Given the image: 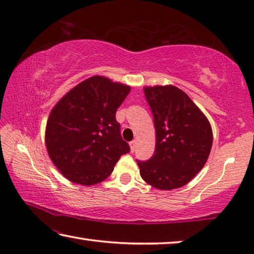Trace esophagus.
Listing matches in <instances>:
<instances>
[{
    "label": "esophagus",
    "instance_id": "esophagus-1",
    "mask_svg": "<svg viewBox=\"0 0 254 254\" xmlns=\"http://www.w3.org/2000/svg\"><path fill=\"white\" fill-rule=\"evenodd\" d=\"M135 144H136V141H135V140H133V141H131V142H130V148H131V152H133V151H134V149H135Z\"/></svg>",
    "mask_w": 254,
    "mask_h": 254
}]
</instances>
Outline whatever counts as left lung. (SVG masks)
I'll list each match as a JSON object with an SVG mask.
<instances>
[{"instance_id": "obj_1", "label": "left lung", "mask_w": 254, "mask_h": 254, "mask_svg": "<svg viewBox=\"0 0 254 254\" xmlns=\"http://www.w3.org/2000/svg\"><path fill=\"white\" fill-rule=\"evenodd\" d=\"M156 127V150L147 161L136 160L140 175L152 187H183L207 161L212 127L197 105L176 86L144 87Z\"/></svg>"}]
</instances>
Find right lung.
<instances>
[{"instance_id":"1","label":"right lung","mask_w":254,"mask_h":254,"mask_svg":"<svg viewBox=\"0 0 254 254\" xmlns=\"http://www.w3.org/2000/svg\"><path fill=\"white\" fill-rule=\"evenodd\" d=\"M128 93L130 86L93 76L56 104L47 122L46 147L68 180L84 186L101 183L130 152L115 119Z\"/></svg>"}]
</instances>
